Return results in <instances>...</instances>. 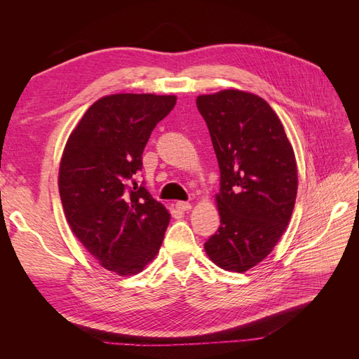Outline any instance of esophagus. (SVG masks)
I'll return each instance as SVG.
<instances>
[{
  "label": "esophagus",
  "instance_id": "1",
  "mask_svg": "<svg viewBox=\"0 0 359 359\" xmlns=\"http://www.w3.org/2000/svg\"><path fill=\"white\" fill-rule=\"evenodd\" d=\"M175 208L180 211H190L191 210V203L189 202H177L175 203Z\"/></svg>",
  "mask_w": 359,
  "mask_h": 359
}]
</instances>
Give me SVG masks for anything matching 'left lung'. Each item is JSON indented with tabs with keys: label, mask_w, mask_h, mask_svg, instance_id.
Segmentation results:
<instances>
[{
	"label": "left lung",
	"mask_w": 359,
	"mask_h": 359,
	"mask_svg": "<svg viewBox=\"0 0 359 359\" xmlns=\"http://www.w3.org/2000/svg\"><path fill=\"white\" fill-rule=\"evenodd\" d=\"M220 168V227L205 252L226 271L245 273L273 252L289 224L298 190L293 148L262 97L241 90L198 95Z\"/></svg>",
	"instance_id": "1"
}]
</instances>
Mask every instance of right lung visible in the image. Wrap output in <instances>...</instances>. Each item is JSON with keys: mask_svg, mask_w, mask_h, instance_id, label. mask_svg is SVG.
<instances>
[{"mask_svg": "<svg viewBox=\"0 0 359 359\" xmlns=\"http://www.w3.org/2000/svg\"><path fill=\"white\" fill-rule=\"evenodd\" d=\"M175 103V95H104L64 147L58 189L67 223L88 253L118 276L140 273L165 238L170 214L135 177L151 132Z\"/></svg>", "mask_w": 359, "mask_h": 359, "instance_id": "1", "label": "right lung"}]
</instances>
